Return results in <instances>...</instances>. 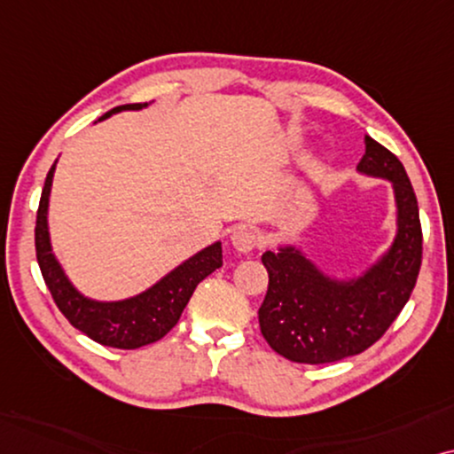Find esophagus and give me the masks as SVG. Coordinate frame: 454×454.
<instances>
[{"label": "esophagus", "instance_id": "1", "mask_svg": "<svg viewBox=\"0 0 454 454\" xmlns=\"http://www.w3.org/2000/svg\"><path fill=\"white\" fill-rule=\"evenodd\" d=\"M231 240H232V247L239 253H251L257 245V234L253 232L249 226H239L237 231L232 232Z\"/></svg>", "mask_w": 454, "mask_h": 454}]
</instances>
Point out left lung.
<instances>
[{"label": "left lung", "mask_w": 454, "mask_h": 454, "mask_svg": "<svg viewBox=\"0 0 454 454\" xmlns=\"http://www.w3.org/2000/svg\"><path fill=\"white\" fill-rule=\"evenodd\" d=\"M357 170L390 180L396 201L395 243L372 268L350 280H336L293 245L262 255L270 284L259 307V328L270 347L294 364H332L364 353L398 317L419 276L424 237L403 164L365 137Z\"/></svg>", "instance_id": "left-lung-1"}]
</instances>
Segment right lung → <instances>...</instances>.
Here are the masks:
<instances>
[{"instance_id": "right-lung-1", "label": "right lung", "mask_w": 454, "mask_h": 454, "mask_svg": "<svg viewBox=\"0 0 454 454\" xmlns=\"http://www.w3.org/2000/svg\"><path fill=\"white\" fill-rule=\"evenodd\" d=\"M143 107H147V104L118 106L104 114L101 120L110 118L112 114L143 110ZM53 172H56V164L47 172L43 192H41L37 226H35V249H37L41 274L58 309L76 330L104 347L138 348L164 338L178 324L197 284L222 265V243L205 247L203 251L195 253L137 297L124 301L87 299L72 286L51 251L47 207H50Z\"/></svg>"}]
</instances>
